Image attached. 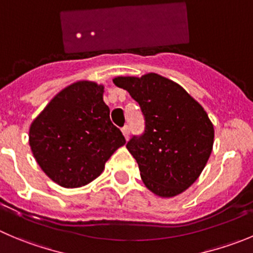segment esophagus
<instances>
[{"label":"esophagus","instance_id":"34e87169","mask_svg":"<svg viewBox=\"0 0 253 253\" xmlns=\"http://www.w3.org/2000/svg\"><path fill=\"white\" fill-rule=\"evenodd\" d=\"M122 133H123V135L125 136V139L128 140L129 135H130V128H129L128 125H124V126H123V128H122Z\"/></svg>","mask_w":253,"mask_h":253}]
</instances>
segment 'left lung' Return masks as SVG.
<instances>
[{
    "mask_svg": "<svg viewBox=\"0 0 253 253\" xmlns=\"http://www.w3.org/2000/svg\"><path fill=\"white\" fill-rule=\"evenodd\" d=\"M119 88L138 102L145 120L140 135L126 143L150 191L172 197L191 186L205 168L213 144V125L182 86L155 73L118 77Z\"/></svg>",
    "mask_w": 253,
    "mask_h": 253,
    "instance_id": "1",
    "label": "left lung"
}]
</instances>
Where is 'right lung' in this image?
<instances>
[{"mask_svg":"<svg viewBox=\"0 0 253 253\" xmlns=\"http://www.w3.org/2000/svg\"><path fill=\"white\" fill-rule=\"evenodd\" d=\"M103 89L92 82H77L53 98L31 125L33 155L61 186L81 187L93 181L125 144L122 131L110 122Z\"/></svg>","mask_w":253,"mask_h":253,"instance_id":"right-lung-1","label":"right lung"}]
</instances>
